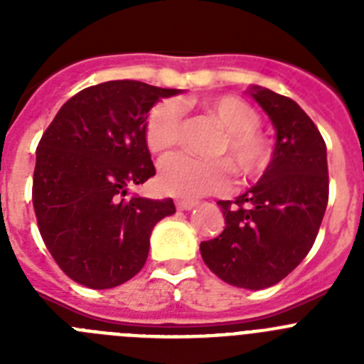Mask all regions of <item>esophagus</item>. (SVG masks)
I'll list each match as a JSON object with an SVG mask.
<instances>
[{
	"label": "esophagus",
	"instance_id": "1",
	"mask_svg": "<svg viewBox=\"0 0 364 364\" xmlns=\"http://www.w3.org/2000/svg\"><path fill=\"white\" fill-rule=\"evenodd\" d=\"M197 205V202L195 200H176V208L182 211H188V210H193Z\"/></svg>",
	"mask_w": 364,
	"mask_h": 364
}]
</instances>
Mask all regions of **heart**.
<instances>
[{
	"label": "heart",
	"mask_w": 364,
	"mask_h": 364,
	"mask_svg": "<svg viewBox=\"0 0 364 364\" xmlns=\"http://www.w3.org/2000/svg\"><path fill=\"white\" fill-rule=\"evenodd\" d=\"M204 109L224 127L213 146V154H224L244 178L260 175L268 166L269 149L259 133V114L237 96L204 100ZM182 109L175 100H164L151 109L146 124V142L153 153H162L178 142ZM231 184L225 159L202 160L186 153H171L160 160L159 186L164 193L180 198H197L224 191Z\"/></svg>",
	"instance_id": "heart-1"
}]
</instances>
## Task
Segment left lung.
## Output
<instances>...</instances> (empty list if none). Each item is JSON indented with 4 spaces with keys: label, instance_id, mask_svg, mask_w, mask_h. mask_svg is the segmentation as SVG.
Returning a JSON list of instances; mask_svg holds the SVG:
<instances>
[{
    "label": "left lung",
    "instance_id": "1",
    "mask_svg": "<svg viewBox=\"0 0 364 364\" xmlns=\"http://www.w3.org/2000/svg\"><path fill=\"white\" fill-rule=\"evenodd\" d=\"M272 120L275 149L253 188L218 200L226 228L200 244L205 266L224 282L264 290L294 272L311 250L328 204L326 144L288 96L247 89Z\"/></svg>",
    "mask_w": 364,
    "mask_h": 364
}]
</instances>
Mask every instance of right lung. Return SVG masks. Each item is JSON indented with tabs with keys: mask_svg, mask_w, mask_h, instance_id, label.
<instances>
[{
	"mask_svg": "<svg viewBox=\"0 0 364 364\" xmlns=\"http://www.w3.org/2000/svg\"><path fill=\"white\" fill-rule=\"evenodd\" d=\"M136 80L87 87L67 100L36 149L32 204L58 266L92 290L114 288L146 264L156 222L171 198H125L154 175L146 142L149 111L180 95Z\"/></svg>",
	"mask_w": 364,
	"mask_h": 364,
	"instance_id": "obj_1",
	"label": "right lung"
}]
</instances>
